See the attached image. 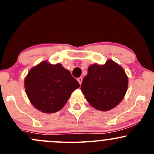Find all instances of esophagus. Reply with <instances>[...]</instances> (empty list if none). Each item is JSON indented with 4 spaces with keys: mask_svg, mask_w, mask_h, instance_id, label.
<instances>
[{
    "mask_svg": "<svg viewBox=\"0 0 154 154\" xmlns=\"http://www.w3.org/2000/svg\"><path fill=\"white\" fill-rule=\"evenodd\" d=\"M77 81L79 82L80 85H81L82 81H83V78H82V77H78V78H77Z\"/></svg>",
    "mask_w": 154,
    "mask_h": 154,
    "instance_id": "esophagus-1",
    "label": "esophagus"
}]
</instances>
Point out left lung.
Returning <instances> with one entry per match:
<instances>
[{"label": "left lung", "instance_id": "8db88e82", "mask_svg": "<svg viewBox=\"0 0 154 154\" xmlns=\"http://www.w3.org/2000/svg\"><path fill=\"white\" fill-rule=\"evenodd\" d=\"M127 86L128 78L123 68L108 60L103 66L88 67L80 88L90 105L100 111H109L123 100Z\"/></svg>", "mask_w": 154, "mask_h": 154}]
</instances>
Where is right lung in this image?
Instances as JSON below:
<instances>
[{
    "label": "right lung",
    "mask_w": 154,
    "mask_h": 154,
    "mask_svg": "<svg viewBox=\"0 0 154 154\" xmlns=\"http://www.w3.org/2000/svg\"><path fill=\"white\" fill-rule=\"evenodd\" d=\"M24 86L27 97L37 109L54 113L64 106L80 84L61 64L51 65L43 62L31 68Z\"/></svg>",
    "instance_id": "obj_1"
}]
</instances>
